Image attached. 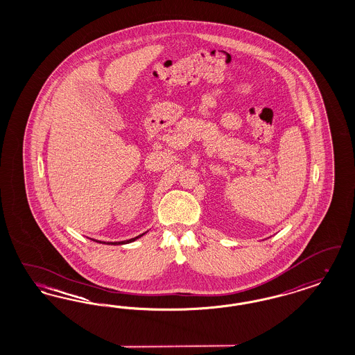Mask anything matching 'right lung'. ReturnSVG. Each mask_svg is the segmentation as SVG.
I'll use <instances>...</instances> for the list:
<instances>
[{
  "instance_id": "add662e5",
  "label": "right lung",
  "mask_w": 355,
  "mask_h": 355,
  "mask_svg": "<svg viewBox=\"0 0 355 355\" xmlns=\"http://www.w3.org/2000/svg\"><path fill=\"white\" fill-rule=\"evenodd\" d=\"M144 236V234L135 236V238H132V239H128V241H122V242H107V245H122V243H129V242H133V241H135L137 238H139V236ZM97 242H100V241H97ZM101 243H106V242H101Z\"/></svg>"
}]
</instances>
